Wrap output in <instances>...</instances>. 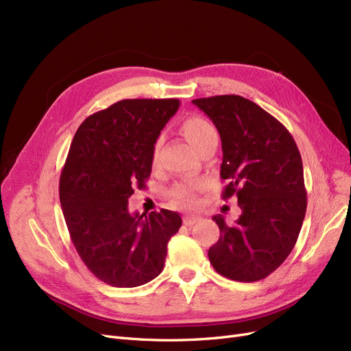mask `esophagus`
<instances>
[{
    "mask_svg": "<svg viewBox=\"0 0 351 351\" xmlns=\"http://www.w3.org/2000/svg\"><path fill=\"white\" fill-rule=\"evenodd\" d=\"M199 220H200V216H197V215H187V216H184V219H183L186 226H193V224L197 223Z\"/></svg>",
    "mask_w": 351,
    "mask_h": 351,
    "instance_id": "34e87169",
    "label": "esophagus"
}]
</instances>
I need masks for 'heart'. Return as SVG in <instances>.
Returning <instances> with one entry per match:
<instances>
[{
    "label": "heart",
    "instance_id": "obj_1",
    "mask_svg": "<svg viewBox=\"0 0 351 351\" xmlns=\"http://www.w3.org/2000/svg\"><path fill=\"white\" fill-rule=\"evenodd\" d=\"M180 130L186 136L187 141L197 151L202 148V145H204L208 141L210 138L217 135L213 125L202 117L186 118L183 122H181ZM157 154H158V145H156V148H154V154H152L154 164H157ZM174 197L181 204H186V206H190L194 203V193L191 189H187V187L177 189L174 191Z\"/></svg>",
    "mask_w": 351,
    "mask_h": 351
}]
</instances>
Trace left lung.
I'll return each mask as SVG.
<instances>
[{
	"label": "left lung",
	"mask_w": 351,
	"mask_h": 351,
	"mask_svg": "<svg viewBox=\"0 0 351 351\" xmlns=\"http://www.w3.org/2000/svg\"><path fill=\"white\" fill-rule=\"evenodd\" d=\"M193 104L220 134V177L229 180L223 199L236 194L242 210L232 224L213 216L220 237L208 249L210 263L233 281H259L288 258L298 239L306 210L301 154L281 122L242 96Z\"/></svg>",
	"instance_id": "obj_1"
}]
</instances>
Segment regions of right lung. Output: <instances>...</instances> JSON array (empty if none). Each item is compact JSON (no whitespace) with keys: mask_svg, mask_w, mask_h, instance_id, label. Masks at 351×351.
Segmentation results:
<instances>
[{"mask_svg":"<svg viewBox=\"0 0 351 351\" xmlns=\"http://www.w3.org/2000/svg\"><path fill=\"white\" fill-rule=\"evenodd\" d=\"M178 99H123L77 128L60 174V204L80 259L102 282L144 285L164 268L180 215L130 213L134 189H145L154 145Z\"/></svg>","mask_w":351,"mask_h":351,"instance_id":"obj_1","label":"right lung"}]
</instances>
